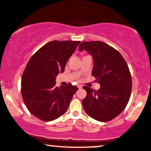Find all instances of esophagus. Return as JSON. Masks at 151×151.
Returning <instances> with one entry per match:
<instances>
[{"label": "esophagus", "mask_w": 151, "mask_h": 151, "mask_svg": "<svg viewBox=\"0 0 151 151\" xmlns=\"http://www.w3.org/2000/svg\"><path fill=\"white\" fill-rule=\"evenodd\" d=\"M77 87L79 88V89H80V88H82V85H80V84H78V85H77Z\"/></svg>", "instance_id": "obj_1"}]
</instances>
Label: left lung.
I'll use <instances>...</instances> for the list:
<instances>
[{
    "label": "left lung",
    "instance_id": "8db88e82",
    "mask_svg": "<svg viewBox=\"0 0 151 151\" xmlns=\"http://www.w3.org/2000/svg\"><path fill=\"white\" fill-rule=\"evenodd\" d=\"M79 50L92 56V76L100 84L95 90L83 86L87 94L82 101L86 114L99 122L117 116L127 106L132 89V79L125 59L119 51L101 41H84Z\"/></svg>",
    "mask_w": 151,
    "mask_h": 151
}]
</instances>
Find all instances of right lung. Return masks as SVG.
Listing matches in <instances>:
<instances>
[{
  "instance_id": "right-lung-1",
  "label": "right lung",
  "mask_w": 151,
  "mask_h": 151,
  "mask_svg": "<svg viewBox=\"0 0 151 151\" xmlns=\"http://www.w3.org/2000/svg\"><path fill=\"white\" fill-rule=\"evenodd\" d=\"M80 41H50L32 56L21 79V94L28 110L43 122L55 120L67 111L77 86L56 87V76L63 72Z\"/></svg>"
}]
</instances>
